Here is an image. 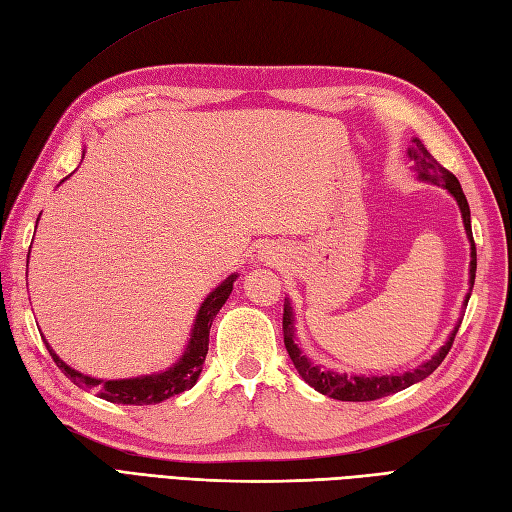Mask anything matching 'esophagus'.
Segmentation results:
<instances>
[{"label":"esophagus","instance_id":"esophagus-1","mask_svg":"<svg viewBox=\"0 0 512 512\" xmlns=\"http://www.w3.org/2000/svg\"><path fill=\"white\" fill-rule=\"evenodd\" d=\"M259 261H261V264H277V261H279V251H277V248L275 246H270V244H266V246H261L259 248Z\"/></svg>","mask_w":512,"mask_h":512}]
</instances>
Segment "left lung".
Listing matches in <instances>:
<instances>
[{"label":"left lung","instance_id":"obj_1","mask_svg":"<svg viewBox=\"0 0 512 512\" xmlns=\"http://www.w3.org/2000/svg\"><path fill=\"white\" fill-rule=\"evenodd\" d=\"M410 159L414 161V170H417L421 181L434 183L445 187L447 192L456 198L460 213H462V222H465V231L471 242V264H469V283L473 288L475 281V266H478V259H475V242H473V233H471V211H469V202L465 192L458 183V178L445 170L441 163H438L430 152L425 150L419 139H414V146L408 150ZM469 301V294L465 299V305ZM460 320L458 325L451 331L447 342L438 349L436 355H432V360L423 362L421 366L414 368V371L408 373H399V375H373V377H364V375H347V373H336V371H327V368L316 366L312 360H307V355H303L301 347L296 344V334H294V312H292V303L290 299H285L283 303V342L285 349L290 353V360L294 364L296 371L310 384L314 390L323 392V395L338 399V401H375L392 395V392H399L403 388H408L412 384L421 382L427 375H432L441 362L445 360V355L449 353L451 344H454V338L458 334Z\"/></svg>","mask_w":512,"mask_h":512}]
</instances>
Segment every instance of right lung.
I'll return each instance as SVG.
<instances>
[{
    "instance_id": "obj_1",
    "label": "right lung",
    "mask_w": 512,
    "mask_h": 512,
    "mask_svg": "<svg viewBox=\"0 0 512 512\" xmlns=\"http://www.w3.org/2000/svg\"><path fill=\"white\" fill-rule=\"evenodd\" d=\"M237 275H229L224 279L216 290L209 292V296L202 301L200 310L194 320L192 338H189L187 347L181 358H178L170 368L165 371L152 373V375H141V377H130V379H95L89 375H82L76 368L67 366L54 349L47 344L45 347L50 351L52 360L56 366L74 382L78 388L95 390L100 399H106L111 403H124V406H152V403H161L174 395H181V392L192 388L202 371V364H205L207 351H209V329L213 318L222 310V305L227 303L229 294L233 292V281Z\"/></svg>"
}]
</instances>
